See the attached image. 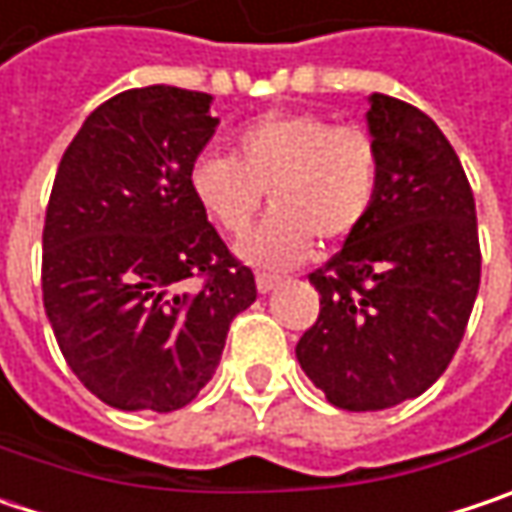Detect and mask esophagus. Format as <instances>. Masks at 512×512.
Listing matches in <instances>:
<instances>
[{"label": "esophagus", "instance_id": "obj_1", "mask_svg": "<svg viewBox=\"0 0 512 512\" xmlns=\"http://www.w3.org/2000/svg\"><path fill=\"white\" fill-rule=\"evenodd\" d=\"M279 282H282L279 276H271V274L256 276V288H259V294H271V291H274Z\"/></svg>", "mask_w": 512, "mask_h": 512}]
</instances>
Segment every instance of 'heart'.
<instances>
[{
	"mask_svg": "<svg viewBox=\"0 0 512 512\" xmlns=\"http://www.w3.org/2000/svg\"><path fill=\"white\" fill-rule=\"evenodd\" d=\"M379 171V145L364 128H338L317 113H265L236 133V157L201 154L189 186L227 236L247 233L268 195L271 215L236 253L253 268L282 271L309 259L314 238L335 244L364 224Z\"/></svg>",
	"mask_w": 512,
	"mask_h": 512,
	"instance_id": "heart-1",
	"label": "heart"
}]
</instances>
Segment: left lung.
Segmentation results:
<instances>
[{"label":"left lung","mask_w":512,"mask_h":512,"mask_svg":"<svg viewBox=\"0 0 512 512\" xmlns=\"http://www.w3.org/2000/svg\"><path fill=\"white\" fill-rule=\"evenodd\" d=\"M382 171L364 224L309 282L317 323L297 361L344 411H384L437 382L481 285L475 198L455 148L422 110L373 92Z\"/></svg>","instance_id":"left-lung-1"}]
</instances>
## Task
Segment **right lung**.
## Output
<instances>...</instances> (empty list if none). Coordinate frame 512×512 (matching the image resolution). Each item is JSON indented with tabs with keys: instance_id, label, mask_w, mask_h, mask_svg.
<instances>
[{
	"instance_id": "obj_1",
	"label": "right lung",
	"mask_w": 512,
	"mask_h": 512,
	"mask_svg": "<svg viewBox=\"0 0 512 512\" xmlns=\"http://www.w3.org/2000/svg\"><path fill=\"white\" fill-rule=\"evenodd\" d=\"M209 107L212 95L165 84L119 92L57 165L43 306L72 373L119 411L189 405L233 317L256 300L253 271L230 256L189 186L218 128Z\"/></svg>"
}]
</instances>
